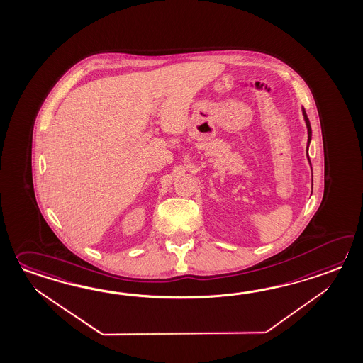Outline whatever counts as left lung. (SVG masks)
<instances>
[{"label": "left lung", "mask_w": 363, "mask_h": 363, "mask_svg": "<svg viewBox=\"0 0 363 363\" xmlns=\"http://www.w3.org/2000/svg\"><path fill=\"white\" fill-rule=\"evenodd\" d=\"M302 113H303V117H305V121H306L307 133H308V140H307L306 148V150H308V143H310V140H311V126H310V121H308V118H307L306 111H305V109H302ZM307 159H308V162H310L308 153H307Z\"/></svg>", "instance_id": "1"}]
</instances>
